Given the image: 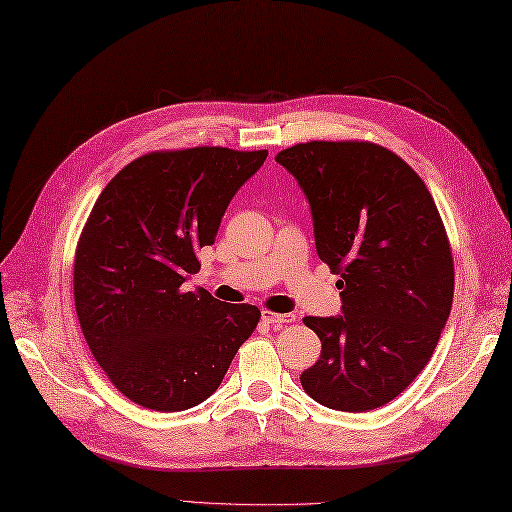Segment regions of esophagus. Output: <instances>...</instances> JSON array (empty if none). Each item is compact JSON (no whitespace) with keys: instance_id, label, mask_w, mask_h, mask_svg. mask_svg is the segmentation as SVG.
<instances>
[{"instance_id":"34e87169","label":"esophagus","mask_w":512,"mask_h":512,"mask_svg":"<svg viewBox=\"0 0 512 512\" xmlns=\"http://www.w3.org/2000/svg\"><path fill=\"white\" fill-rule=\"evenodd\" d=\"M262 321L268 323V325H273V328H281V325L295 321V314H277V312L264 310L262 312Z\"/></svg>"}]
</instances>
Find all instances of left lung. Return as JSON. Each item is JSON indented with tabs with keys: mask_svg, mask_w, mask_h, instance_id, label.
<instances>
[{
	"mask_svg": "<svg viewBox=\"0 0 512 512\" xmlns=\"http://www.w3.org/2000/svg\"><path fill=\"white\" fill-rule=\"evenodd\" d=\"M310 202L321 262L341 275L339 317H306L321 339L306 394L361 413L402 394L436 350L453 303V257L429 189L374 143H312L275 158Z\"/></svg>",
	"mask_w": 512,
	"mask_h": 512,
	"instance_id": "1",
	"label": "left lung"
}]
</instances>
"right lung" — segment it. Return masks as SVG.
Segmentation results:
<instances>
[{
	"mask_svg": "<svg viewBox=\"0 0 512 512\" xmlns=\"http://www.w3.org/2000/svg\"><path fill=\"white\" fill-rule=\"evenodd\" d=\"M268 151H154L110 180L74 255V306L114 387L140 407L184 411L222 378L262 312L184 281L215 242L226 206Z\"/></svg>",
	"mask_w": 512,
	"mask_h": 512,
	"instance_id": "right-lung-1",
	"label": "right lung"
}]
</instances>
